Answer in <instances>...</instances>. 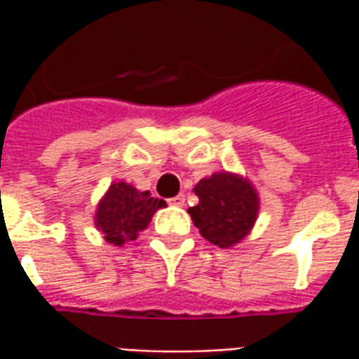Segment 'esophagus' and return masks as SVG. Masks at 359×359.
Wrapping results in <instances>:
<instances>
[{
  "mask_svg": "<svg viewBox=\"0 0 359 359\" xmlns=\"http://www.w3.org/2000/svg\"><path fill=\"white\" fill-rule=\"evenodd\" d=\"M184 202H187L184 194L175 196V198H171V200H169V203H171V205H177V208H182V205H184Z\"/></svg>",
  "mask_w": 359,
  "mask_h": 359,
  "instance_id": "34e87169",
  "label": "esophagus"
}]
</instances>
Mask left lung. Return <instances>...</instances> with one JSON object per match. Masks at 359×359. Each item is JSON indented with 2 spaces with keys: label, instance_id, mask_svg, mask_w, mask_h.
I'll list each match as a JSON object with an SVG mask.
<instances>
[{
  "label": "left lung",
  "instance_id": "left-lung-1",
  "mask_svg": "<svg viewBox=\"0 0 359 359\" xmlns=\"http://www.w3.org/2000/svg\"><path fill=\"white\" fill-rule=\"evenodd\" d=\"M194 192L200 202L188 213L203 238L219 248H231L241 242L256 223L259 200L246 179L215 172L200 180Z\"/></svg>",
  "mask_w": 359,
  "mask_h": 359
}]
</instances>
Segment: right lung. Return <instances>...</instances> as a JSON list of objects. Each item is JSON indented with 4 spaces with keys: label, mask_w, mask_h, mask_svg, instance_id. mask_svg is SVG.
Segmentation results:
<instances>
[{
    "label": "right lung",
    "mask_w": 359,
    "mask_h": 359,
    "mask_svg": "<svg viewBox=\"0 0 359 359\" xmlns=\"http://www.w3.org/2000/svg\"><path fill=\"white\" fill-rule=\"evenodd\" d=\"M159 208H165L163 200L154 198L149 192H138L126 182H115L97 205L95 226L105 234L109 244L123 246L138 238Z\"/></svg>",
    "instance_id": "1"
}]
</instances>
